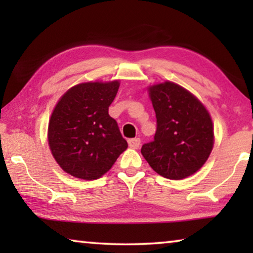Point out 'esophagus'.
I'll list each match as a JSON object with an SVG mask.
<instances>
[{"label": "esophagus", "mask_w": 253, "mask_h": 253, "mask_svg": "<svg viewBox=\"0 0 253 253\" xmlns=\"http://www.w3.org/2000/svg\"><path fill=\"white\" fill-rule=\"evenodd\" d=\"M128 145H129V147L131 148H138L140 146V139L139 138H131L128 140Z\"/></svg>", "instance_id": "34e87169"}]
</instances>
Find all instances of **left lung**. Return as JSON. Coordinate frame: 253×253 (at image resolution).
I'll use <instances>...</instances> for the list:
<instances>
[{
	"label": "left lung",
	"mask_w": 253,
	"mask_h": 253,
	"mask_svg": "<svg viewBox=\"0 0 253 253\" xmlns=\"http://www.w3.org/2000/svg\"><path fill=\"white\" fill-rule=\"evenodd\" d=\"M156 114L154 140L142 146L143 156L163 177L182 179L202 168L212 152L213 124L198 98L170 81L148 88Z\"/></svg>",
	"instance_id": "left-lung-1"
}]
</instances>
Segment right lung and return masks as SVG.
<instances>
[{
  "instance_id": "right-lung-1",
  "label": "right lung",
  "mask_w": 253,
  "mask_h": 253,
  "mask_svg": "<svg viewBox=\"0 0 253 253\" xmlns=\"http://www.w3.org/2000/svg\"><path fill=\"white\" fill-rule=\"evenodd\" d=\"M118 88V80L84 83L60 98L49 122L48 140L54 160L66 173L97 179L126 151V139L108 114Z\"/></svg>"
}]
</instances>
